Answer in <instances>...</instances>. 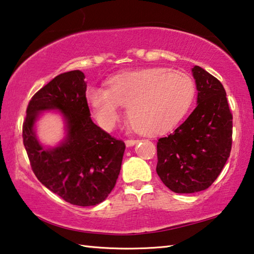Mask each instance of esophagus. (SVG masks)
Returning <instances> with one entry per match:
<instances>
[{
  "label": "esophagus",
  "instance_id": "1",
  "mask_svg": "<svg viewBox=\"0 0 254 254\" xmlns=\"http://www.w3.org/2000/svg\"><path fill=\"white\" fill-rule=\"evenodd\" d=\"M136 142H137V140H135V139H127L126 144H127V146H132V145H134Z\"/></svg>",
  "mask_w": 254,
  "mask_h": 254
}]
</instances>
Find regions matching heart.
<instances>
[{
    "label": "heart",
    "mask_w": 254,
    "mask_h": 254,
    "mask_svg": "<svg viewBox=\"0 0 254 254\" xmlns=\"http://www.w3.org/2000/svg\"><path fill=\"white\" fill-rule=\"evenodd\" d=\"M105 84L108 89L89 86L86 90L87 102L105 130L114 127L121 104H127V117L136 131L163 132L184 117L195 94L190 75L161 66L120 73Z\"/></svg>",
    "instance_id": "b5f03b06"
}]
</instances>
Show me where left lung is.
Listing matches in <instances>:
<instances>
[{
    "mask_svg": "<svg viewBox=\"0 0 254 254\" xmlns=\"http://www.w3.org/2000/svg\"><path fill=\"white\" fill-rule=\"evenodd\" d=\"M197 107L156 144V173L175 193H194L211 187L230 156L232 113L227 93L216 77L195 65Z\"/></svg>",
    "mask_w": 254,
    "mask_h": 254,
    "instance_id": "left-lung-1",
    "label": "left lung"
}]
</instances>
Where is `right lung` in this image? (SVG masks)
Here are the masks:
<instances>
[{
  "mask_svg": "<svg viewBox=\"0 0 254 254\" xmlns=\"http://www.w3.org/2000/svg\"><path fill=\"white\" fill-rule=\"evenodd\" d=\"M84 79L79 70L65 72L36 92L26 108L22 136L39 181L68 203L91 206L113 190L126 144L92 122ZM49 108L63 111L68 137L60 147L45 150L36 140L33 126L37 113Z\"/></svg>",
  "mask_w": 254,
  "mask_h": 254,
  "instance_id": "right-lung-1",
  "label": "right lung"
}]
</instances>
